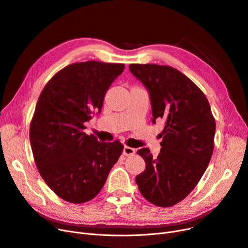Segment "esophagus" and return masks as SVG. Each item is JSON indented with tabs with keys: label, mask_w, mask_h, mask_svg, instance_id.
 <instances>
[{
	"label": "esophagus",
	"mask_w": 248,
	"mask_h": 248,
	"mask_svg": "<svg viewBox=\"0 0 248 248\" xmlns=\"http://www.w3.org/2000/svg\"><path fill=\"white\" fill-rule=\"evenodd\" d=\"M136 153V150L134 148H131V147H127V146H124V151H123V154L124 155H133Z\"/></svg>",
	"instance_id": "esophagus-1"
}]
</instances>
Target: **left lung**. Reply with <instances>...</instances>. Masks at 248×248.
<instances>
[{"label":"left lung","mask_w":248,"mask_h":248,"mask_svg":"<svg viewBox=\"0 0 248 248\" xmlns=\"http://www.w3.org/2000/svg\"><path fill=\"white\" fill-rule=\"evenodd\" d=\"M129 71L149 93L152 122L162 119L161 152L138 154L146 162L137 185L149 202L170 207L187 197L203 176L214 148L215 120L202 91L179 70L165 65L131 64Z\"/></svg>","instance_id":"1"}]
</instances>
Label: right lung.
Here are the masks:
<instances>
[{"mask_svg":"<svg viewBox=\"0 0 248 248\" xmlns=\"http://www.w3.org/2000/svg\"><path fill=\"white\" fill-rule=\"evenodd\" d=\"M124 64L86 61L60 70L39 96L30 125L38 171L63 200L94 198L124 150L120 141H98L84 123L100 113L104 95Z\"/></svg>","mask_w":248,"mask_h":248,"instance_id":"add662e5","label":"right lung"}]
</instances>
